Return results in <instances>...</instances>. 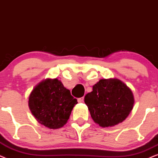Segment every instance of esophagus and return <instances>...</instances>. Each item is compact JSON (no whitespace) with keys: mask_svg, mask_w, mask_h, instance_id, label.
Here are the masks:
<instances>
[{"mask_svg":"<svg viewBox=\"0 0 158 158\" xmlns=\"http://www.w3.org/2000/svg\"><path fill=\"white\" fill-rule=\"evenodd\" d=\"M84 101V97H81V98H78V102L79 103H81Z\"/></svg>","mask_w":158,"mask_h":158,"instance_id":"esophagus-1","label":"esophagus"}]
</instances>
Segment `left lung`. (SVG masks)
Wrapping results in <instances>:
<instances>
[{
  "instance_id": "obj_1",
  "label": "left lung",
  "mask_w": 158,
  "mask_h": 158,
  "mask_svg": "<svg viewBox=\"0 0 158 158\" xmlns=\"http://www.w3.org/2000/svg\"><path fill=\"white\" fill-rule=\"evenodd\" d=\"M85 103L95 123L111 127L127 118L133 108L134 97L131 89L119 79H101L85 95Z\"/></svg>"
}]
</instances>
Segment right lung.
<instances>
[{"label":"right lung","mask_w":158,"mask_h":158,"mask_svg":"<svg viewBox=\"0 0 158 158\" xmlns=\"http://www.w3.org/2000/svg\"><path fill=\"white\" fill-rule=\"evenodd\" d=\"M77 100L57 79H47L30 94L28 106L40 124L50 129L60 128L69 119Z\"/></svg>","instance_id":"add662e5"}]
</instances>
